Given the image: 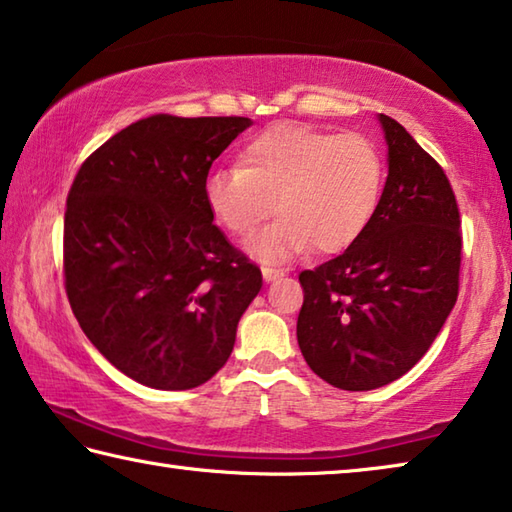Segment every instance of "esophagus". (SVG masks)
Segmentation results:
<instances>
[{
	"label": "esophagus",
	"mask_w": 512,
	"mask_h": 512,
	"mask_svg": "<svg viewBox=\"0 0 512 512\" xmlns=\"http://www.w3.org/2000/svg\"><path fill=\"white\" fill-rule=\"evenodd\" d=\"M262 275H264L266 282H275V280H280V277H284V271H282V268L262 266Z\"/></svg>",
	"instance_id": "esophagus-1"
}]
</instances>
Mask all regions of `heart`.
Wrapping results in <instances>:
<instances>
[{"label":"heart","instance_id":"heart-1","mask_svg":"<svg viewBox=\"0 0 512 512\" xmlns=\"http://www.w3.org/2000/svg\"><path fill=\"white\" fill-rule=\"evenodd\" d=\"M241 167L205 178V205L230 235L246 239L268 216H282L250 241L264 262H287L314 246L334 255L350 248L375 216L384 192V158L359 133L275 124L250 137Z\"/></svg>","mask_w":512,"mask_h":512}]
</instances>
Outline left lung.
Here are the masks:
<instances>
[{
    "label": "left lung",
    "mask_w": 512,
    "mask_h": 512,
    "mask_svg": "<svg viewBox=\"0 0 512 512\" xmlns=\"http://www.w3.org/2000/svg\"><path fill=\"white\" fill-rule=\"evenodd\" d=\"M377 119L388 178L375 216L343 255L300 273V352L343 391H372L406 375L458 296L463 241L452 185L402 124Z\"/></svg>",
    "instance_id": "obj_1"
}]
</instances>
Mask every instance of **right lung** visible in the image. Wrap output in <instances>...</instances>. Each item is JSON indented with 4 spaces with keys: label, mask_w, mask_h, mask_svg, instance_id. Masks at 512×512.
I'll return each mask as SVG.
<instances>
[{
    "label": "right lung",
    "mask_w": 512,
    "mask_h": 512,
    "mask_svg": "<svg viewBox=\"0 0 512 512\" xmlns=\"http://www.w3.org/2000/svg\"><path fill=\"white\" fill-rule=\"evenodd\" d=\"M248 117L153 115L81 164L67 196L65 289L112 366L158 391L228 361L262 271L212 223L205 178Z\"/></svg>",
    "instance_id": "obj_1"
}]
</instances>
